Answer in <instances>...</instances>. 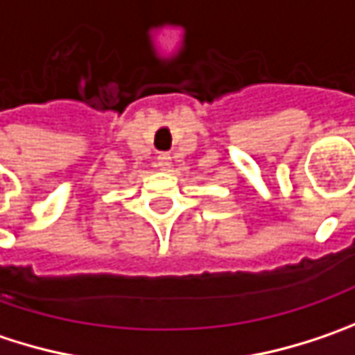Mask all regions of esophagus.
<instances>
[{
    "label": "esophagus",
    "mask_w": 355,
    "mask_h": 355,
    "mask_svg": "<svg viewBox=\"0 0 355 355\" xmlns=\"http://www.w3.org/2000/svg\"><path fill=\"white\" fill-rule=\"evenodd\" d=\"M157 167H159V169H169V167H171V157H169V155H167V153H162V155H159V157H157Z\"/></svg>",
    "instance_id": "1"
}]
</instances>
